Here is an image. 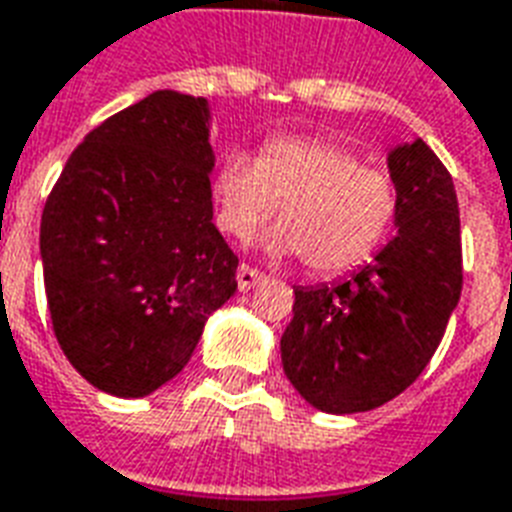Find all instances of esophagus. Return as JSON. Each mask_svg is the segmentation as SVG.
Segmentation results:
<instances>
[{"instance_id":"esophagus-1","label":"esophagus","mask_w":512,"mask_h":512,"mask_svg":"<svg viewBox=\"0 0 512 512\" xmlns=\"http://www.w3.org/2000/svg\"><path fill=\"white\" fill-rule=\"evenodd\" d=\"M236 282H239V290L247 292V290H255L257 284L265 282V273H260L257 268H252V265L241 263L239 271H236Z\"/></svg>"}]
</instances>
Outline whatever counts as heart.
I'll list each match as a JSON object with an SVG mask.
<instances>
[{"mask_svg":"<svg viewBox=\"0 0 512 512\" xmlns=\"http://www.w3.org/2000/svg\"><path fill=\"white\" fill-rule=\"evenodd\" d=\"M220 225L249 236L282 201V222L265 233L273 255H303L308 271L343 273L368 263L397 217V185L357 152L322 136H282L260 155L228 152L214 177Z\"/></svg>","mask_w":512,"mask_h":512,"instance_id":"obj_1","label":"heart"}]
</instances>
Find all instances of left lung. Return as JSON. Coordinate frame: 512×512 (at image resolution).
I'll list each match as a JSON object with an SVG mask.
<instances>
[{
  "mask_svg": "<svg viewBox=\"0 0 512 512\" xmlns=\"http://www.w3.org/2000/svg\"><path fill=\"white\" fill-rule=\"evenodd\" d=\"M397 236L346 282L298 287L282 365L325 413L373 411L427 368L462 295L454 179L416 139L389 155Z\"/></svg>",
  "mask_w": 512,
  "mask_h": 512,
  "instance_id": "obj_1",
  "label": "left lung"
}]
</instances>
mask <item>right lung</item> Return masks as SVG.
Masks as SVG:
<instances>
[{"label":"right lung","instance_id":"obj_1","mask_svg":"<svg viewBox=\"0 0 512 512\" xmlns=\"http://www.w3.org/2000/svg\"><path fill=\"white\" fill-rule=\"evenodd\" d=\"M212 166L206 99L155 91L93 128L50 190L39 252L53 333L107 395L171 381L236 292Z\"/></svg>","mask_w":512,"mask_h":512}]
</instances>
